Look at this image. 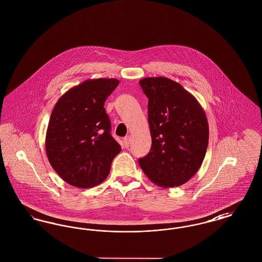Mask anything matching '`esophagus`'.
<instances>
[{
    "label": "esophagus",
    "mask_w": 262,
    "mask_h": 262,
    "mask_svg": "<svg viewBox=\"0 0 262 262\" xmlns=\"http://www.w3.org/2000/svg\"><path fill=\"white\" fill-rule=\"evenodd\" d=\"M129 144H130V137H125L124 138V145H125V147L127 148L129 146Z\"/></svg>",
    "instance_id": "esophagus-1"
}]
</instances>
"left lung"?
<instances>
[{
	"mask_svg": "<svg viewBox=\"0 0 262 262\" xmlns=\"http://www.w3.org/2000/svg\"><path fill=\"white\" fill-rule=\"evenodd\" d=\"M139 84L148 98L152 139L149 153L138 163L150 181L162 187L186 184L203 162L209 128L200 102L167 77H145Z\"/></svg>",
	"mask_w": 262,
	"mask_h": 262,
	"instance_id": "left-lung-1",
	"label": "left lung"
}]
</instances>
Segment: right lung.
<instances>
[{
    "label": "right lung",
    "instance_id": "obj_1",
    "mask_svg": "<svg viewBox=\"0 0 262 262\" xmlns=\"http://www.w3.org/2000/svg\"><path fill=\"white\" fill-rule=\"evenodd\" d=\"M119 83L116 78L84 80L61 96L52 111L46 154L56 173L71 186H98L122 150L110 134L111 122L104 108Z\"/></svg>",
    "mask_w": 262,
    "mask_h": 262
}]
</instances>
